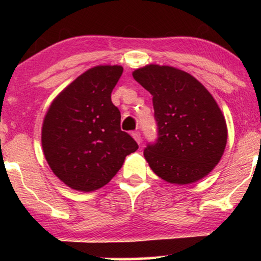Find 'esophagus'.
<instances>
[{
  "label": "esophagus",
  "mask_w": 261,
  "mask_h": 261,
  "mask_svg": "<svg viewBox=\"0 0 261 261\" xmlns=\"http://www.w3.org/2000/svg\"><path fill=\"white\" fill-rule=\"evenodd\" d=\"M132 135H133V138L135 139V141H137L138 144H141V134H140V132H139V130L133 132V133H132Z\"/></svg>",
  "instance_id": "1"
}]
</instances>
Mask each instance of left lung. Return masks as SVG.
Instances as JSON below:
<instances>
[{
	"label": "left lung",
	"mask_w": 261,
	"mask_h": 261,
	"mask_svg": "<svg viewBox=\"0 0 261 261\" xmlns=\"http://www.w3.org/2000/svg\"><path fill=\"white\" fill-rule=\"evenodd\" d=\"M133 77L153 96L158 138L144 149L153 172L172 184L205 177L227 144L226 121L210 92L191 74L171 66L147 65Z\"/></svg>",
	"instance_id": "1"
}]
</instances>
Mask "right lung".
<instances>
[{
	"mask_svg": "<svg viewBox=\"0 0 261 261\" xmlns=\"http://www.w3.org/2000/svg\"><path fill=\"white\" fill-rule=\"evenodd\" d=\"M122 66H96L76 78L49 107L41 142L49 167L67 187L94 191L109 183L137 141L121 130L112 91Z\"/></svg>",
	"mask_w": 261,
	"mask_h": 261,
	"instance_id": "obj_1",
	"label": "right lung"
}]
</instances>
